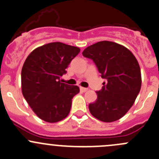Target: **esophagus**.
Returning a JSON list of instances; mask_svg holds the SVG:
<instances>
[{
	"label": "esophagus",
	"mask_w": 159,
	"mask_h": 159,
	"mask_svg": "<svg viewBox=\"0 0 159 159\" xmlns=\"http://www.w3.org/2000/svg\"><path fill=\"white\" fill-rule=\"evenodd\" d=\"M88 90L87 88H84V87H80V91L83 92V93H85V92H86Z\"/></svg>",
	"instance_id": "34e87169"
}]
</instances>
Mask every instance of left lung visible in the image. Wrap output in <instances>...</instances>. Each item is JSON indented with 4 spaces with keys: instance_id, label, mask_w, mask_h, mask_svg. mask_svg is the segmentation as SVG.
Wrapping results in <instances>:
<instances>
[{
    "instance_id": "1",
    "label": "left lung",
    "mask_w": 159,
    "mask_h": 159,
    "mask_svg": "<svg viewBox=\"0 0 159 159\" xmlns=\"http://www.w3.org/2000/svg\"><path fill=\"white\" fill-rule=\"evenodd\" d=\"M83 56L91 59L106 80L89 103L90 113L99 120L112 122L121 119L135 102L142 85L140 66L133 53L124 46L100 41L86 47Z\"/></svg>"
}]
</instances>
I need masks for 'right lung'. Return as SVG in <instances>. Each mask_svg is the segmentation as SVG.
<instances>
[{"instance_id":"right-lung-1","label":"right lung","mask_w":159,"mask_h":159,"mask_svg":"<svg viewBox=\"0 0 159 159\" xmlns=\"http://www.w3.org/2000/svg\"><path fill=\"white\" fill-rule=\"evenodd\" d=\"M77 47L53 42L33 50L21 70V89L34 113L45 122H57L70 113L77 86L63 83L71 60L80 53Z\"/></svg>"}]
</instances>
